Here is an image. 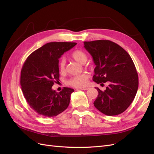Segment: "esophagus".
Segmentation results:
<instances>
[{"instance_id": "obj_1", "label": "esophagus", "mask_w": 154, "mask_h": 154, "mask_svg": "<svg viewBox=\"0 0 154 154\" xmlns=\"http://www.w3.org/2000/svg\"><path fill=\"white\" fill-rule=\"evenodd\" d=\"M78 89L80 90H83V91H86V90H88V87H82V88H79Z\"/></svg>"}]
</instances>
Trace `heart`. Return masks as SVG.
<instances>
[{
    "instance_id": "obj_1",
    "label": "heart",
    "mask_w": 154,
    "mask_h": 154,
    "mask_svg": "<svg viewBox=\"0 0 154 154\" xmlns=\"http://www.w3.org/2000/svg\"><path fill=\"white\" fill-rule=\"evenodd\" d=\"M71 58L79 63L84 64L87 60V54L83 51L75 50L71 55ZM58 69L60 72H63L66 71V61L62 59L58 63ZM88 75L87 74H82L80 75H76L71 77L67 81V83L69 86L76 88H81L87 85Z\"/></svg>"
}]
</instances>
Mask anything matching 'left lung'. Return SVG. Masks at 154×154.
<instances>
[{
	"mask_svg": "<svg viewBox=\"0 0 154 154\" xmlns=\"http://www.w3.org/2000/svg\"><path fill=\"white\" fill-rule=\"evenodd\" d=\"M84 48L96 65L93 81L97 84L109 83L104 91L97 88L94 106L107 116L123 113L138 89V75L131 57L118 44L107 40L84 42Z\"/></svg>",
	"mask_w": 154,
	"mask_h": 154,
	"instance_id": "obj_1",
	"label": "left lung"
}]
</instances>
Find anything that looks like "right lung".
Instances as JSON below:
<instances>
[{
  "instance_id": "right-lung-1",
  "label": "right lung",
  "mask_w": 154,
  "mask_h": 154,
  "mask_svg": "<svg viewBox=\"0 0 154 154\" xmlns=\"http://www.w3.org/2000/svg\"><path fill=\"white\" fill-rule=\"evenodd\" d=\"M76 45L74 42H49L32 52L21 70L20 85L31 108L45 117H54L66 110L74 89H52L59 80L58 59Z\"/></svg>"
}]
</instances>
